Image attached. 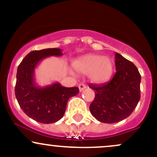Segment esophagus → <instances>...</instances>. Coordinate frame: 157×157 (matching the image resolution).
I'll return each mask as SVG.
<instances>
[{
	"label": "esophagus",
	"mask_w": 157,
	"mask_h": 157,
	"mask_svg": "<svg viewBox=\"0 0 157 157\" xmlns=\"http://www.w3.org/2000/svg\"><path fill=\"white\" fill-rule=\"evenodd\" d=\"M86 86L84 83H81V84L79 85V90H80V92H81V91H83V90L86 89Z\"/></svg>",
	"instance_id": "34e87169"
}]
</instances>
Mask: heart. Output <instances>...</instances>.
Returning <instances> with one entry per match:
<instances>
[{"instance_id":"obj_1","label":"heart","mask_w":157,"mask_h":157,"mask_svg":"<svg viewBox=\"0 0 157 157\" xmlns=\"http://www.w3.org/2000/svg\"><path fill=\"white\" fill-rule=\"evenodd\" d=\"M73 66L77 72L90 75L92 82L104 83L112 77L114 66L111 59L99 55H89L77 59Z\"/></svg>"}]
</instances>
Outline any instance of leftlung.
I'll list each match as a JSON object with an SVG mask.
<instances>
[{
    "label": "left lung",
    "instance_id": "left-lung-1",
    "mask_svg": "<svg viewBox=\"0 0 157 157\" xmlns=\"http://www.w3.org/2000/svg\"><path fill=\"white\" fill-rule=\"evenodd\" d=\"M116 73L109 82L90 84L95 91L89 106L91 114L104 123H115L131 114L140 99L141 75L137 68L119 53H115Z\"/></svg>",
    "mask_w": 157,
    "mask_h": 157
}]
</instances>
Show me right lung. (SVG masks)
<instances>
[{"label": "right lung", "instance_id": "obj_1", "mask_svg": "<svg viewBox=\"0 0 157 157\" xmlns=\"http://www.w3.org/2000/svg\"><path fill=\"white\" fill-rule=\"evenodd\" d=\"M60 48H45L32 51L17 67L15 93L20 107L28 117L37 122L50 124L63 117L70 97L79 93L77 87L66 88L59 82L49 86H37L35 71L39 63L51 56H62Z\"/></svg>", "mask_w": 157, "mask_h": 157}]
</instances>
